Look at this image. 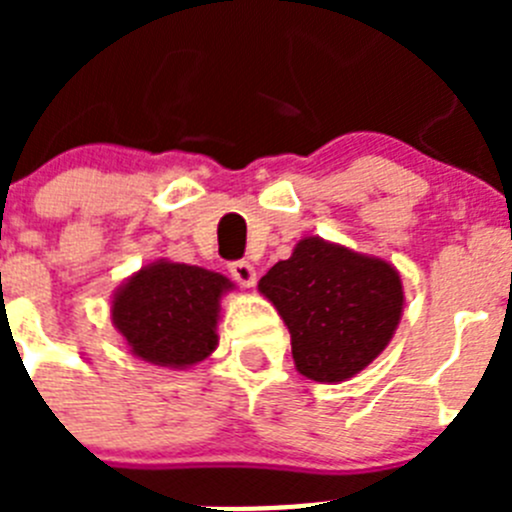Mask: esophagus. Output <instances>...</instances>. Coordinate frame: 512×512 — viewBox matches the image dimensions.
<instances>
[{"label": "esophagus", "instance_id": "obj_1", "mask_svg": "<svg viewBox=\"0 0 512 512\" xmlns=\"http://www.w3.org/2000/svg\"><path fill=\"white\" fill-rule=\"evenodd\" d=\"M228 269L230 277L238 284H243V287H253V284H256V269H253V264H248V261H233Z\"/></svg>", "mask_w": 512, "mask_h": 512}]
</instances>
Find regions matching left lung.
<instances>
[{
    "label": "left lung",
    "instance_id": "1",
    "mask_svg": "<svg viewBox=\"0 0 512 512\" xmlns=\"http://www.w3.org/2000/svg\"><path fill=\"white\" fill-rule=\"evenodd\" d=\"M259 292L292 338L297 372L312 382H346L395 336L405 292L390 261L307 235L271 266Z\"/></svg>",
    "mask_w": 512,
    "mask_h": 512
}]
</instances>
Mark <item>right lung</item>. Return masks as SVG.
I'll list each match as a JSON object with an SVG mask.
<instances>
[{"label": "right lung", "instance_id": "obj_1", "mask_svg": "<svg viewBox=\"0 0 512 512\" xmlns=\"http://www.w3.org/2000/svg\"><path fill=\"white\" fill-rule=\"evenodd\" d=\"M230 289L217 271L158 259L117 287L112 325L138 359L189 369L217 348L220 300Z\"/></svg>", "mask_w": 512, "mask_h": 512}]
</instances>
